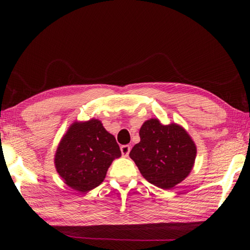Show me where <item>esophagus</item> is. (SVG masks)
Here are the masks:
<instances>
[{
	"mask_svg": "<svg viewBox=\"0 0 250 250\" xmlns=\"http://www.w3.org/2000/svg\"><path fill=\"white\" fill-rule=\"evenodd\" d=\"M120 150H121V153L122 156L124 157H128L129 153H130V150H131V147L129 145H122L120 147Z\"/></svg>",
	"mask_w": 250,
	"mask_h": 250,
	"instance_id": "34e87169",
	"label": "esophagus"
}]
</instances>
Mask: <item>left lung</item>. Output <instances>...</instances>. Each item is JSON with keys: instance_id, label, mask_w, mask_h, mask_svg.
Listing matches in <instances>:
<instances>
[{"instance_id": "obj_1", "label": "left lung", "mask_w": 250, "mask_h": 250, "mask_svg": "<svg viewBox=\"0 0 250 250\" xmlns=\"http://www.w3.org/2000/svg\"><path fill=\"white\" fill-rule=\"evenodd\" d=\"M140 137L130 158L147 182L167 190L188 177L194 166L196 146L182 125H162L151 118L141 126Z\"/></svg>"}]
</instances>
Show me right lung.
I'll list each match as a JSON object with an SVG mask.
<instances>
[{
  "mask_svg": "<svg viewBox=\"0 0 250 250\" xmlns=\"http://www.w3.org/2000/svg\"><path fill=\"white\" fill-rule=\"evenodd\" d=\"M121 156L115 136L99 119L74 121L57 147L55 167L64 184L81 193L98 187Z\"/></svg>",
  "mask_w": 250,
  "mask_h": 250,
  "instance_id": "add662e5",
  "label": "right lung"
}]
</instances>
